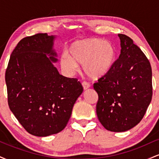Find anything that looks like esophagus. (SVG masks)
I'll return each mask as SVG.
<instances>
[{
	"label": "esophagus",
	"instance_id": "esophagus-1",
	"mask_svg": "<svg viewBox=\"0 0 159 159\" xmlns=\"http://www.w3.org/2000/svg\"><path fill=\"white\" fill-rule=\"evenodd\" d=\"M82 85H83L84 90H87V89H88L89 87H90V83H88V82H87V81H83V82H82Z\"/></svg>",
	"mask_w": 159,
	"mask_h": 159
}]
</instances>
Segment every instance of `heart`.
<instances>
[{
    "instance_id": "heart-1",
    "label": "heart",
    "mask_w": 159,
    "mask_h": 159,
    "mask_svg": "<svg viewBox=\"0 0 159 159\" xmlns=\"http://www.w3.org/2000/svg\"><path fill=\"white\" fill-rule=\"evenodd\" d=\"M69 51V56L61 55V66L68 72H74L78 64L83 65L85 74L93 79L103 77L111 70L116 56L114 45L98 38L74 42Z\"/></svg>"
}]
</instances>
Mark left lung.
Masks as SVG:
<instances>
[{"mask_svg":"<svg viewBox=\"0 0 159 159\" xmlns=\"http://www.w3.org/2000/svg\"><path fill=\"white\" fill-rule=\"evenodd\" d=\"M121 52L107 73L94 83L96 114L107 130H129L143 119L152 96V68L130 37L118 34Z\"/></svg>","mask_w":159,"mask_h":159,"instance_id":"8db88e82","label":"left lung"}]
</instances>
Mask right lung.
<instances>
[{"label":"right lung","mask_w":159,"mask_h":159,"mask_svg":"<svg viewBox=\"0 0 159 159\" xmlns=\"http://www.w3.org/2000/svg\"><path fill=\"white\" fill-rule=\"evenodd\" d=\"M54 39L36 34L20 40L5 73L10 109L24 129L35 136L61 132L83 92L77 78L64 77L53 66L57 61Z\"/></svg>","instance_id":"1"}]
</instances>
